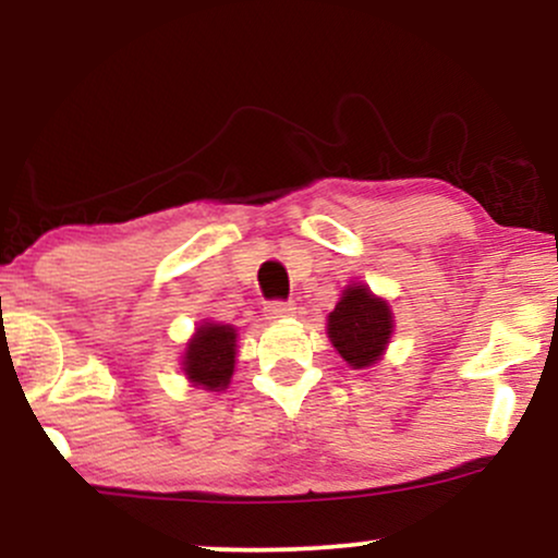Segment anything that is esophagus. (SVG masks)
Instances as JSON below:
<instances>
[{
	"label": "esophagus",
	"instance_id": "34e87169",
	"mask_svg": "<svg viewBox=\"0 0 558 558\" xmlns=\"http://www.w3.org/2000/svg\"><path fill=\"white\" fill-rule=\"evenodd\" d=\"M293 312H296V306H293V301H267V306H265L267 319L291 317Z\"/></svg>",
	"mask_w": 558,
	"mask_h": 558
}]
</instances>
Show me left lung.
<instances>
[{
    "instance_id": "left-lung-1",
    "label": "left lung",
    "mask_w": 558,
    "mask_h": 558,
    "mask_svg": "<svg viewBox=\"0 0 558 558\" xmlns=\"http://www.w3.org/2000/svg\"><path fill=\"white\" fill-rule=\"evenodd\" d=\"M390 332L393 317L388 304L364 286L345 288L343 299L328 317L330 341L354 369H364L380 360Z\"/></svg>"
}]
</instances>
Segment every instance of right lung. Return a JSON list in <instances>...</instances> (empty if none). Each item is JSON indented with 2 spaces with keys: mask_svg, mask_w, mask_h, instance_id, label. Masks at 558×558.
Masks as SVG:
<instances>
[{
  "mask_svg": "<svg viewBox=\"0 0 558 558\" xmlns=\"http://www.w3.org/2000/svg\"><path fill=\"white\" fill-rule=\"evenodd\" d=\"M235 364V330L230 325L207 323L196 330L183 356V369L191 383L207 390L228 386Z\"/></svg>",
  "mask_w": 558,
  "mask_h": 558,
  "instance_id": "obj_1",
  "label": "right lung"
}]
</instances>
